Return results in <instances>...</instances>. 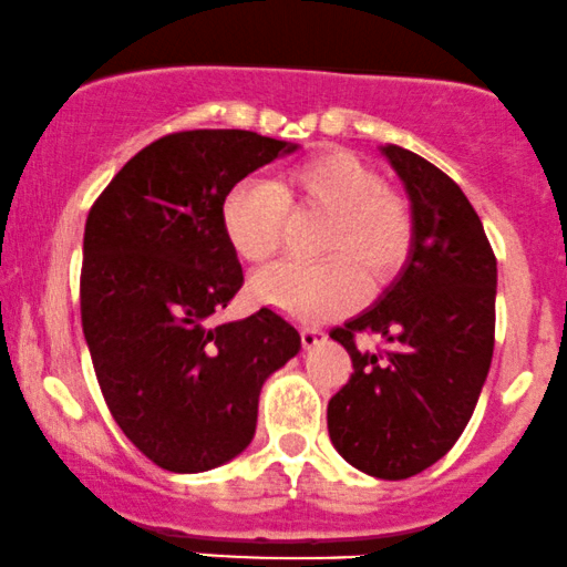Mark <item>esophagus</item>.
I'll use <instances>...</instances> for the list:
<instances>
[{"label":"esophagus","mask_w":567,"mask_h":567,"mask_svg":"<svg viewBox=\"0 0 567 567\" xmlns=\"http://www.w3.org/2000/svg\"><path fill=\"white\" fill-rule=\"evenodd\" d=\"M326 339V331L318 329V326H305L302 329V344L305 348H316V344H321Z\"/></svg>","instance_id":"esophagus-1"}]
</instances>
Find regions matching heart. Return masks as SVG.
Returning <instances> with one entry per match:
<instances>
[{
    "label": "heart",
    "instance_id": "b5f03b06",
    "mask_svg": "<svg viewBox=\"0 0 567 567\" xmlns=\"http://www.w3.org/2000/svg\"><path fill=\"white\" fill-rule=\"evenodd\" d=\"M289 209L329 215L321 255H340L318 265L278 262L251 278L257 302L299 321H316L355 302L361 278L351 261L365 281L379 284L401 268L409 251V209L350 151H323L305 158L286 169L276 185L268 179L233 185L223 202V230L236 255L246 262H265L276 255Z\"/></svg>",
    "mask_w": 567,
    "mask_h": 567
}]
</instances>
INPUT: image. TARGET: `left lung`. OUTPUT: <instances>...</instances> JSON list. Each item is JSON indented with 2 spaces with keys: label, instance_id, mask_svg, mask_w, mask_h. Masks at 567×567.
<instances>
[{
  "label": "left lung",
  "instance_id": "8db88e82",
  "mask_svg": "<svg viewBox=\"0 0 567 567\" xmlns=\"http://www.w3.org/2000/svg\"><path fill=\"white\" fill-rule=\"evenodd\" d=\"M379 151L411 202V249L382 297L331 331L352 377L326 419L344 462L405 481L449 454L481 398L494 358L496 257L454 179L401 145ZM363 330L391 350L358 351Z\"/></svg>",
  "mask_w": 567,
  "mask_h": 567
}]
</instances>
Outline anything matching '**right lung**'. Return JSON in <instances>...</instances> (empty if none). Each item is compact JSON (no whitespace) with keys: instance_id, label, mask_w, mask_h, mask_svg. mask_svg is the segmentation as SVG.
Returning a JSON list of instances; mask_svg holds the SVG:
<instances>
[{"instance_id":"add662e5","label":"right lung","mask_w":567,"mask_h":567,"mask_svg":"<svg viewBox=\"0 0 567 567\" xmlns=\"http://www.w3.org/2000/svg\"><path fill=\"white\" fill-rule=\"evenodd\" d=\"M295 151L246 130L175 132L132 156L92 204L86 348L111 416L162 470L206 472L241 454L265 379L302 348L270 308L212 321L244 284L223 230L225 196Z\"/></svg>"}]
</instances>
